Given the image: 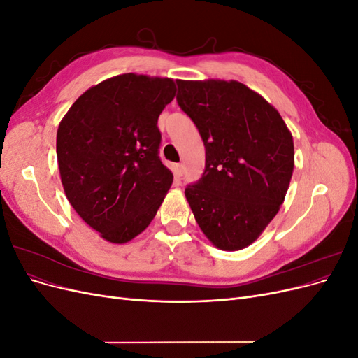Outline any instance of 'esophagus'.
Returning <instances> with one entry per match:
<instances>
[{
	"label": "esophagus",
	"mask_w": 358,
	"mask_h": 358,
	"mask_svg": "<svg viewBox=\"0 0 358 358\" xmlns=\"http://www.w3.org/2000/svg\"><path fill=\"white\" fill-rule=\"evenodd\" d=\"M183 173H185V166H183V164H176L175 166V175L176 176H183Z\"/></svg>",
	"instance_id": "esophagus-1"
}]
</instances>
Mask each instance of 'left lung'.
I'll list each match as a JSON object with an SVG mask.
<instances>
[{
	"label": "left lung",
	"mask_w": 358,
	"mask_h": 358,
	"mask_svg": "<svg viewBox=\"0 0 358 358\" xmlns=\"http://www.w3.org/2000/svg\"><path fill=\"white\" fill-rule=\"evenodd\" d=\"M176 101L206 148L201 178L185 196L208 239L224 251L251 245L284 203L294 143L284 119L236 80H176Z\"/></svg>",
	"instance_id": "obj_1"
}]
</instances>
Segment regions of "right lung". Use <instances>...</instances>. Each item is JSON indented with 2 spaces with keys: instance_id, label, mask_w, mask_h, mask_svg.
Segmentation results:
<instances>
[{
  "instance_id": "right-lung-1",
  "label": "right lung",
  "mask_w": 358,
  "mask_h": 358,
  "mask_svg": "<svg viewBox=\"0 0 358 358\" xmlns=\"http://www.w3.org/2000/svg\"><path fill=\"white\" fill-rule=\"evenodd\" d=\"M175 94L171 79L119 74L83 92L62 117L57 157L64 191L106 241L125 243L142 233L171 187L157 124Z\"/></svg>"
}]
</instances>
